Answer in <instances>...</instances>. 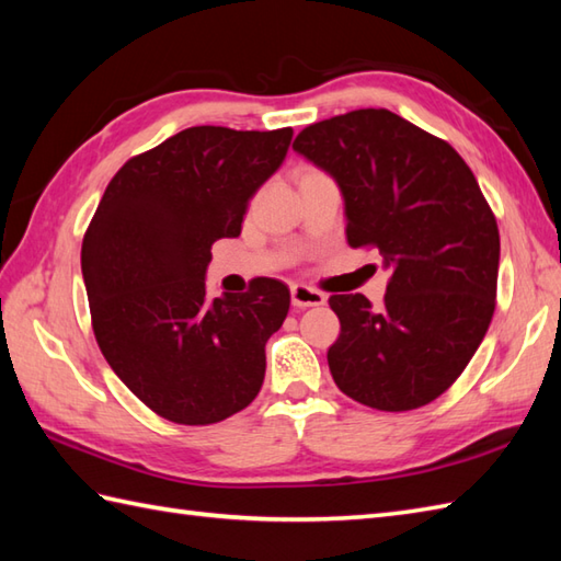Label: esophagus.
Returning <instances> with one entry per match:
<instances>
[{
  "mask_svg": "<svg viewBox=\"0 0 561 561\" xmlns=\"http://www.w3.org/2000/svg\"><path fill=\"white\" fill-rule=\"evenodd\" d=\"M328 296L318 289L306 287V284H294L291 287V304L296 308H308V306H323Z\"/></svg>",
  "mask_w": 561,
  "mask_h": 561,
  "instance_id": "1",
  "label": "esophagus"
}]
</instances>
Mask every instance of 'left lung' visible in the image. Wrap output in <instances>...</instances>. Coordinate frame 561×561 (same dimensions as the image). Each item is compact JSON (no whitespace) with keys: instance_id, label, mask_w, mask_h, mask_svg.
I'll return each instance as SVG.
<instances>
[{"instance_id":"left-lung-1","label":"left lung","mask_w":561,"mask_h":561,"mask_svg":"<svg viewBox=\"0 0 561 561\" xmlns=\"http://www.w3.org/2000/svg\"><path fill=\"white\" fill-rule=\"evenodd\" d=\"M337 183L347 241L390 270L383 306L330 296L340 337L330 374L352 400L416 410L446 392L492 323L499 229L468 163L448 141L386 108L308 125L294 139Z\"/></svg>"}]
</instances>
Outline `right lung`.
<instances>
[{"instance_id": "1", "label": "right lung", "mask_w": 561, "mask_h": 561, "mask_svg": "<svg viewBox=\"0 0 561 561\" xmlns=\"http://www.w3.org/2000/svg\"><path fill=\"white\" fill-rule=\"evenodd\" d=\"M294 129L187 127L115 173L81 243L93 335L117 378L175 424L241 412L265 380V344L289 289L260 277L207 299L211 243L241 233L248 199L279 169Z\"/></svg>"}]
</instances>
